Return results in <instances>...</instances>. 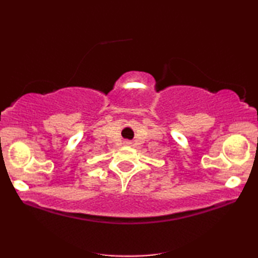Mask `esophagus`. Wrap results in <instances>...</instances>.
<instances>
[{
	"instance_id": "esophagus-1",
	"label": "esophagus",
	"mask_w": 258,
	"mask_h": 258,
	"mask_svg": "<svg viewBox=\"0 0 258 258\" xmlns=\"http://www.w3.org/2000/svg\"><path fill=\"white\" fill-rule=\"evenodd\" d=\"M124 144H126V145H129V144H130V142H128V141H126V142H124Z\"/></svg>"
}]
</instances>
